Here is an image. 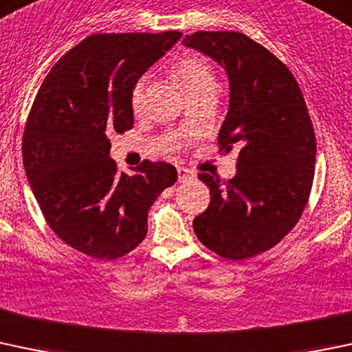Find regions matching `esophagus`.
Returning a JSON list of instances; mask_svg holds the SVG:
<instances>
[{"instance_id": "1", "label": "esophagus", "mask_w": 352, "mask_h": 352, "mask_svg": "<svg viewBox=\"0 0 352 352\" xmlns=\"http://www.w3.org/2000/svg\"><path fill=\"white\" fill-rule=\"evenodd\" d=\"M177 172H179L180 182H184V180H188V179H194V175H195V173L192 172L190 168H187V166H179V168H177Z\"/></svg>"}]
</instances>
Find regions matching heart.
Here are the masks:
<instances>
[{"label":"heart","mask_w":352,"mask_h":352,"mask_svg":"<svg viewBox=\"0 0 352 352\" xmlns=\"http://www.w3.org/2000/svg\"><path fill=\"white\" fill-rule=\"evenodd\" d=\"M172 74L184 89L192 96L199 94V92L207 91V89H216L217 79L216 72H214L212 64L199 54H190L180 58L175 65L172 67ZM148 77L140 76L133 84L131 91H129V104L135 114H140L145 108V91H146Z\"/></svg>","instance_id":"heart-1"}]
</instances>
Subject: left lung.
<instances>
[{
	"label": "left lung",
	"instance_id": "obj_1",
	"mask_svg": "<svg viewBox=\"0 0 352 352\" xmlns=\"http://www.w3.org/2000/svg\"><path fill=\"white\" fill-rule=\"evenodd\" d=\"M184 45L226 69L229 111L219 151L239 148L236 175L209 173V207L194 219L199 241L219 256L241 261L272 250L300 219L316 172V133L290 69L238 32H195Z\"/></svg>",
	"mask_w": 352,
	"mask_h": 352
}]
</instances>
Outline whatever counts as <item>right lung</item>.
I'll use <instances>...</instances> for the list:
<instances>
[{"mask_svg": "<svg viewBox=\"0 0 352 352\" xmlns=\"http://www.w3.org/2000/svg\"><path fill=\"white\" fill-rule=\"evenodd\" d=\"M182 33H94L50 69L23 131V165L52 231L74 250L116 260L148 231V210L175 166L143 160L118 172L109 135L133 128L129 91Z\"/></svg>", "mask_w": 352, "mask_h": 352, "instance_id": "1", "label": "right lung"}]
</instances>
